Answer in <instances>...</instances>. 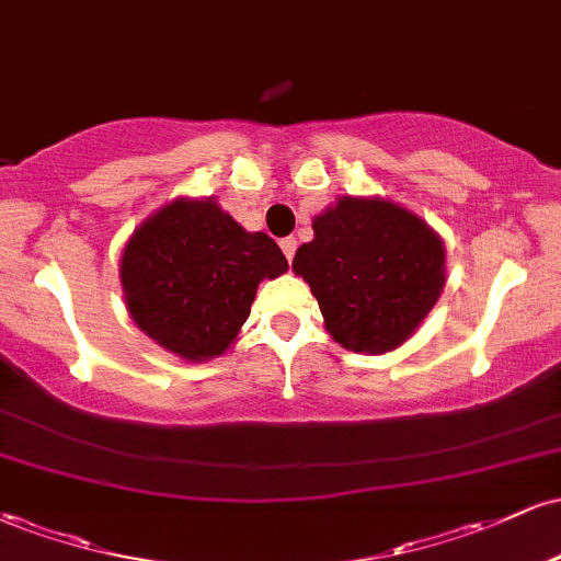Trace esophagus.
Here are the masks:
<instances>
[{
	"mask_svg": "<svg viewBox=\"0 0 561 561\" xmlns=\"http://www.w3.org/2000/svg\"><path fill=\"white\" fill-rule=\"evenodd\" d=\"M279 244H282V253H285V259L293 261L295 250H298V242H295V237H285V240H282Z\"/></svg>",
	"mask_w": 561,
	"mask_h": 561,
	"instance_id": "1",
	"label": "esophagus"
}]
</instances>
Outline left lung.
<instances>
[{
	"label": "left lung",
	"mask_w": 561,
	"mask_h": 561,
	"mask_svg": "<svg viewBox=\"0 0 561 561\" xmlns=\"http://www.w3.org/2000/svg\"><path fill=\"white\" fill-rule=\"evenodd\" d=\"M443 266L440 237L377 197L340 199L313 221V240L293 261L327 330L356 353H385L411 337L440 298Z\"/></svg>",
	"instance_id": "obj_1"
}]
</instances>
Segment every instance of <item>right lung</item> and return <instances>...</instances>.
Returning a JSON list of instances; mask_svg holds the SVG:
<instances>
[{
	"label": "right lung",
	"mask_w": 561,
	"mask_h": 561,
	"mask_svg": "<svg viewBox=\"0 0 561 561\" xmlns=\"http://www.w3.org/2000/svg\"><path fill=\"white\" fill-rule=\"evenodd\" d=\"M287 272L279 244L244 231L214 199H176L147 218L121 259L139 330L190 362L224 353L250 317L261 279Z\"/></svg>",
	"instance_id": "obj_1"
}]
</instances>
